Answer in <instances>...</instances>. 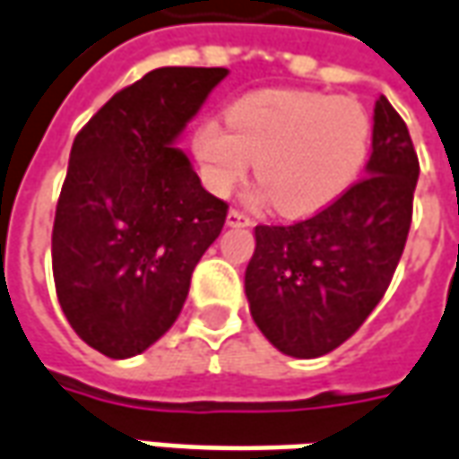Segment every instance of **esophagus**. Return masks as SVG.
<instances>
[{
  "mask_svg": "<svg viewBox=\"0 0 459 459\" xmlns=\"http://www.w3.org/2000/svg\"><path fill=\"white\" fill-rule=\"evenodd\" d=\"M227 224H230V227H249L252 220H249V214H245V212L230 210V214H227Z\"/></svg>",
  "mask_w": 459,
  "mask_h": 459,
  "instance_id": "1",
  "label": "esophagus"
}]
</instances>
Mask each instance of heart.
<instances>
[{"label": "heart", "mask_w": 459, "mask_h": 459, "mask_svg": "<svg viewBox=\"0 0 459 459\" xmlns=\"http://www.w3.org/2000/svg\"><path fill=\"white\" fill-rule=\"evenodd\" d=\"M372 125L362 104L322 91L262 90L237 100L227 119L195 132V154L214 195H230L257 157V197L287 217L325 210L368 162Z\"/></svg>", "instance_id": "heart-1"}]
</instances>
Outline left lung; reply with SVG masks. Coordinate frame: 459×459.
<instances>
[{"label": "left lung", "instance_id": "1", "mask_svg": "<svg viewBox=\"0 0 459 459\" xmlns=\"http://www.w3.org/2000/svg\"><path fill=\"white\" fill-rule=\"evenodd\" d=\"M417 177L407 125L380 94L368 177L307 220L255 227L245 292L252 320L280 352L327 355L362 327L403 257Z\"/></svg>", "mask_w": 459, "mask_h": 459}]
</instances>
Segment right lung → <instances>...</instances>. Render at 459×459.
<instances>
[{"mask_svg":"<svg viewBox=\"0 0 459 459\" xmlns=\"http://www.w3.org/2000/svg\"><path fill=\"white\" fill-rule=\"evenodd\" d=\"M224 77V66L152 69L74 137L52 230L55 287L72 330L112 359L175 325L222 232L227 202L175 142Z\"/></svg>","mask_w":459,"mask_h":459,"instance_id":"add662e5","label":"right lung"}]
</instances>
